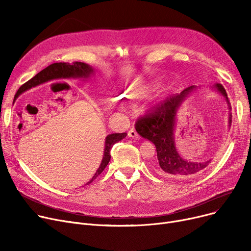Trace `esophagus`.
<instances>
[{
  "instance_id": "esophagus-1",
  "label": "esophagus",
  "mask_w": 251,
  "mask_h": 251,
  "mask_svg": "<svg viewBox=\"0 0 251 251\" xmlns=\"http://www.w3.org/2000/svg\"><path fill=\"white\" fill-rule=\"evenodd\" d=\"M128 136L131 137V138H138V137H139L138 133L136 132V130L133 129V128L130 129V130L128 131Z\"/></svg>"
}]
</instances>
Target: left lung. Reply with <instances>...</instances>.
<instances>
[{
    "instance_id": "1",
    "label": "left lung",
    "mask_w": 251,
    "mask_h": 251,
    "mask_svg": "<svg viewBox=\"0 0 251 251\" xmlns=\"http://www.w3.org/2000/svg\"><path fill=\"white\" fill-rule=\"evenodd\" d=\"M214 88H216L229 103L227 92L224 86L217 83ZM195 89L196 86L192 85L182 90L180 94L167 98L163 102L157 103L155 108L149 114L140 117L135 123L137 133L143 138L151 141L155 146L157 159L153 166L156 172L162 175L186 179L201 174L210 164V160L202 162L185 160L178 153L175 146L174 132L177 112L182 102ZM229 109L231 110L230 105ZM231 119L232 116L230 115V126L232 122Z\"/></svg>"
}]
</instances>
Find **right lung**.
<instances>
[{"label":"right lung","instance_id":"right-lung-1","mask_svg":"<svg viewBox=\"0 0 251 251\" xmlns=\"http://www.w3.org/2000/svg\"><path fill=\"white\" fill-rule=\"evenodd\" d=\"M94 68L90 67L89 65L81 62H74L72 64L70 63H54L50 65L49 67L44 69L39 73H37L34 77H32L30 80L25 82L21 87L18 89L17 94L15 95V100L22 94L23 91L27 90L33 86H36L41 83H44L48 81L49 79L51 78H88L90 75L94 74ZM127 133H113L105 137L104 142V151H103V156L101 163L97 170L96 174L94 175L87 184L94 181L100 174H101L104 168L107 167L111 160V150L115 143L122 140L124 137H126Z\"/></svg>","mask_w":251,"mask_h":251}]
</instances>
